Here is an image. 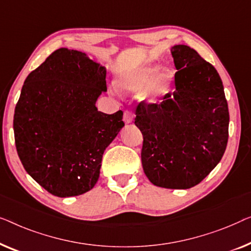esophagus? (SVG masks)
Instances as JSON below:
<instances>
[{
	"instance_id": "obj_1",
	"label": "esophagus",
	"mask_w": 251,
	"mask_h": 251,
	"mask_svg": "<svg viewBox=\"0 0 251 251\" xmlns=\"http://www.w3.org/2000/svg\"><path fill=\"white\" fill-rule=\"evenodd\" d=\"M133 117H134V115H133L132 111H129V110H125L124 111V122H125V124H130V123L133 122Z\"/></svg>"
}]
</instances>
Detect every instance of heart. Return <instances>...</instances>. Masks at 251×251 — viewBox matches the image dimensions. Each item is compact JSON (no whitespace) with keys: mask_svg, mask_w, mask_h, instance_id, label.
<instances>
[{"mask_svg":"<svg viewBox=\"0 0 251 251\" xmlns=\"http://www.w3.org/2000/svg\"><path fill=\"white\" fill-rule=\"evenodd\" d=\"M174 78L175 73L171 67H159V62L147 59L123 74L119 85L128 92L140 90V100L158 103L167 98Z\"/></svg>","mask_w":251,"mask_h":251,"instance_id":"1","label":"heart"}]
</instances>
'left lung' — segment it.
Masks as SVG:
<instances>
[{"label":"left lung","instance_id":"left-lung-1","mask_svg":"<svg viewBox=\"0 0 251 251\" xmlns=\"http://www.w3.org/2000/svg\"><path fill=\"white\" fill-rule=\"evenodd\" d=\"M171 52L177 69L175 91L160 103L137 105L135 125L143 135L141 159L149 181L190 189L223 157L230 116L214 66L188 45H174Z\"/></svg>","mask_w":251,"mask_h":251}]
</instances>
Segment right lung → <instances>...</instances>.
Segmentation results:
<instances>
[{
    "label": "right lung",
    "mask_w": 251,
    "mask_h": 251,
    "mask_svg": "<svg viewBox=\"0 0 251 251\" xmlns=\"http://www.w3.org/2000/svg\"><path fill=\"white\" fill-rule=\"evenodd\" d=\"M107 70L86 53L61 48L25 80L13 116L18 156L51 195H83L97 184L103 152L123 127V111H98Z\"/></svg>",
    "instance_id": "1"
}]
</instances>
